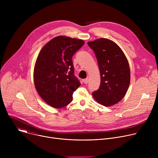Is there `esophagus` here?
I'll list each match as a JSON object with an SVG mask.
<instances>
[{"instance_id": "34e87169", "label": "esophagus", "mask_w": 158, "mask_h": 158, "mask_svg": "<svg viewBox=\"0 0 158 158\" xmlns=\"http://www.w3.org/2000/svg\"><path fill=\"white\" fill-rule=\"evenodd\" d=\"M83 82H84V84H87L88 82H89V79L88 78H87V79H84L83 80Z\"/></svg>"}]
</instances>
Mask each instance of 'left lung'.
<instances>
[{"label":"left lung","mask_w":158,"mask_h":158,"mask_svg":"<svg viewBox=\"0 0 158 158\" xmlns=\"http://www.w3.org/2000/svg\"><path fill=\"white\" fill-rule=\"evenodd\" d=\"M95 53L100 74L98 90L93 98L104 106L119 102L125 96L130 83V69L123 51L113 41L105 38L87 42Z\"/></svg>","instance_id":"1"}]
</instances>
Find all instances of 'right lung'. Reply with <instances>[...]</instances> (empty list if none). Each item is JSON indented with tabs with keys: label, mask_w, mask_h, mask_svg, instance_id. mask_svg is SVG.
<instances>
[{
	"label": "right lung",
	"mask_w": 158,
	"mask_h": 158,
	"mask_svg": "<svg viewBox=\"0 0 158 158\" xmlns=\"http://www.w3.org/2000/svg\"><path fill=\"white\" fill-rule=\"evenodd\" d=\"M84 41L66 36L53 38L42 48L37 58L34 80L42 99L54 108H61L73 101V94L81 85L74 75L73 55Z\"/></svg>",
	"instance_id": "add662e5"
}]
</instances>
